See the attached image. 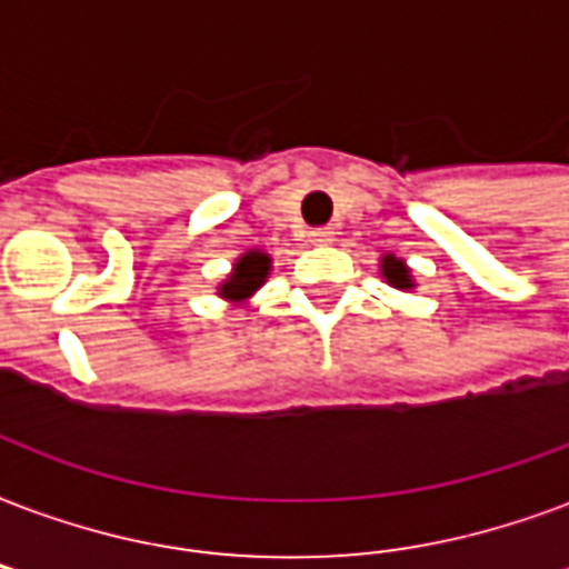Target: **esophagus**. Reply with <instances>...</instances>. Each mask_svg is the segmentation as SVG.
I'll use <instances>...</instances> for the list:
<instances>
[{"label": "esophagus", "instance_id": "1", "mask_svg": "<svg viewBox=\"0 0 569 569\" xmlns=\"http://www.w3.org/2000/svg\"><path fill=\"white\" fill-rule=\"evenodd\" d=\"M331 238H333V229L331 227L310 229V241H316V244H325V241H331Z\"/></svg>", "mask_w": 569, "mask_h": 569}]
</instances>
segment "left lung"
<instances>
[{
	"mask_svg": "<svg viewBox=\"0 0 569 569\" xmlns=\"http://www.w3.org/2000/svg\"><path fill=\"white\" fill-rule=\"evenodd\" d=\"M381 274L388 277V283L397 286V289H411L409 268H406V262L397 259V256H385V259H381Z\"/></svg>",
	"mask_w": 569,
	"mask_h": 569,
	"instance_id": "obj_1",
	"label": "left lung"
}]
</instances>
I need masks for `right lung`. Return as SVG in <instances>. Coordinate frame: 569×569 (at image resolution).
Here are the masks:
<instances>
[{
	"label": "right lung",
	"mask_w": 569,
	"mask_h": 569,
	"mask_svg": "<svg viewBox=\"0 0 569 569\" xmlns=\"http://www.w3.org/2000/svg\"><path fill=\"white\" fill-rule=\"evenodd\" d=\"M268 266H271V259L266 253H244L236 262V271L229 277L227 283L220 286V295L223 298H247L250 292H256L259 286L266 283Z\"/></svg>",
	"instance_id": "add662e5"
}]
</instances>
